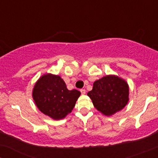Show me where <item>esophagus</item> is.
Listing matches in <instances>:
<instances>
[{"mask_svg":"<svg viewBox=\"0 0 158 158\" xmlns=\"http://www.w3.org/2000/svg\"><path fill=\"white\" fill-rule=\"evenodd\" d=\"M80 92L81 93V94H86V90H85V89H81L80 90Z\"/></svg>","mask_w":158,"mask_h":158,"instance_id":"obj_1","label":"esophagus"}]
</instances>
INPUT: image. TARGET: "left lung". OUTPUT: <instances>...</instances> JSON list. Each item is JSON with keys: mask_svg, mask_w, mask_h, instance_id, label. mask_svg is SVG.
Instances as JSON below:
<instances>
[{"mask_svg": "<svg viewBox=\"0 0 158 158\" xmlns=\"http://www.w3.org/2000/svg\"><path fill=\"white\" fill-rule=\"evenodd\" d=\"M128 83L117 76L108 75L94 82L88 93L94 107L106 116L122 110L128 102Z\"/></svg>", "mask_w": 158, "mask_h": 158, "instance_id": "8db88e82", "label": "left lung"}]
</instances>
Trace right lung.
<instances>
[{
	"mask_svg": "<svg viewBox=\"0 0 158 158\" xmlns=\"http://www.w3.org/2000/svg\"><path fill=\"white\" fill-rule=\"evenodd\" d=\"M81 93L69 90L59 76L47 73L40 77L32 90V98L38 108L52 119L64 118L72 111Z\"/></svg>",
	"mask_w": 158,
	"mask_h": 158,
	"instance_id": "add662e5",
	"label": "right lung"
}]
</instances>
